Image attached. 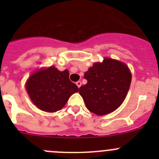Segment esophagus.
<instances>
[{
    "instance_id": "1",
    "label": "esophagus",
    "mask_w": 159,
    "mask_h": 159,
    "mask_svg": "<svg viewBox=\"0 0 159 159\" xmlns=\"http://www.w3.org/2000/svg\"><path fill=\"white\" fill-rule=\"evenodd\" d=\"M76 84H77V86H78V88H80L81 86V82L80 81H77L76 82Z\"/></svg>"
}]
</instances>
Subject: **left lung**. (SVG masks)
<instances>
[{
    "instance_id": "1",
    "label": "left lung",
    "mask_w": 159,
    "mask_h": 159,
    "mask_svg": "<svg viewBox=\"0 0 159 159\" xmlns=\"http://www.w3.org/2000/svg\"><path fill=\"white\" fill-rule=\"evenodd\" d=\"M88 81L80 87L79 93L86 107L97 115L116 110L129 91L131 74L125 64L111 58L95 63L84 74Z\"/></svg>"
}]
</instances>
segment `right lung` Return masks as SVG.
I'll list each match as a JSON object with an SVG mask.
<instances>
[{"mask_svg": "<svg viewBox=\"0 0 159 159\" xmlns=\"http://www.w3.org/2000/svg\"><path fill=\"white\" fill-rule=\"evenodd\" d=\"M26 89L33 103L39 109L55 112L61 109L78 86L69 79L68 70L60 71L54 67L34 73L26 83Z\"/></svg>", "mask_w": 159, "mask_h": 159, "instance_id": "add662e5", "label": "right lung"}]
</instances>
